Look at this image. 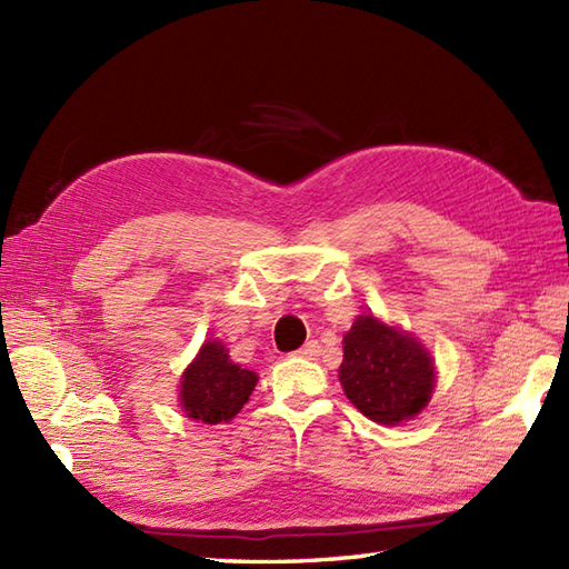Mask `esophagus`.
I'll list each match as a JSON object with an SVG mask.
<instances>
[{"label": "esophagus", "instance_id": "1", "mask_svg": "<svg viewBox=\"0 0 569 569\" xmlns=\"http://www.w3.org/2000/svg\"><path fill=\"white\" fill-rule=\"evenodd\" d=\"M296 355L303 357V359H318L320 357V345L318 342H306Z\"/></svg>", "mask_w": 569, "mask_h": 569}]
</instances>
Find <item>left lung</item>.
Segmentation results:
<instances>
[{"mask_svg": "<svg viewBox=\"0 0 569 569\" xmlns=\"http://www.w3.org/2000/svg\"><path fill=\"white\" fill-rule=\"evenodd\" d=\"M340 383L359 413L381 426L413 420L435 389V365L416 337L359 316L345 335Z\"/></svg>", "mask_w": 569, "mask_h": 569, "instance_id": "obj_1", "label": "left lung"}]
</instances>
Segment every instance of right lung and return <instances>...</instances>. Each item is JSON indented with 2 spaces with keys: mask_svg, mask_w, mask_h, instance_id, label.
<instances>
[{
  "mask_svg": "<svg viewBox=\"0 0 569 569\" xmlns=\"http://www.w3.org/2000/svg\"><path fill=\"white\" fill-rule=\"evenodd\" d=\"M257 381V373L229 359L222 342L208 340L180 379V406L188 418L208 426L229 422L249 401Z\"/></svg>",
  "mask_w": 569,
  "mask_h": 569,
  "instance_id": "add662e5",
  "label": "right lung"
}]
</instances>
